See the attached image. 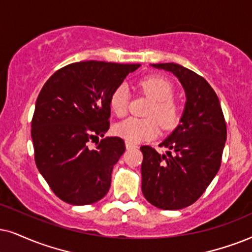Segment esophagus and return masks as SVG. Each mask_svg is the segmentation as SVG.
Listing matches in <instances>:
<instances>
[{
  "label": "esophagus",
  "instance_id": "esophagus-1",
  "mask_svg": "<svg viewBox=\"0 0 252 252\" xmlns=\"http://www.w3.org/2000/svg\"><path fill=\"white\" fill-rule=\"evenodd\" d=\"M126 150H131V149H136L137 145L132 144V143H130V142H126Z\"/></svg>",
  "mask_w": 252,
  "mask_h": 252
}]
</instances>
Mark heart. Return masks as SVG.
I'll return each instance as SVG.
<instances>
[{
  "label": "heart",
  "mask_w": 252,
  "mask_h": 252,
  "mask_svg": "<svg viewBox=\"0 0 252 252\" xmlns=\"http://www.w3.org/2000/svg\"><path fill=\"white\" fill-rule=\"evenodd\" d=\"M138 87L154 102L149 108L148 119H128L117 123L114 132L126 142L137 144L143 141L155 138L160 132V123L164 129L170 130L179 123L180 107L173 98L174 88L167 79L158 75H149L138 82ZM130 94L126 85H120L114 89L109 97V106L116 116L123 117L129 109ZM159 122L158 123V121Z\"/></svg>",
  "instance_id": "b5f03b06"
}]
</instances>
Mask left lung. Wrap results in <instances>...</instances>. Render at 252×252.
Returning <instances> with one entry per match:
<instances>
[{
  "label": "left lung",
  "instance_id": "left-lung-1",
  "mask_svg": "<svg viewBox=\"0 0 252 252\" xmlns=\"http://www.w3.org/2000/svg\"><path fill=\"white\" fill-rule=\"evenodd\" d=\"M152 66L179 79L186 104L180 124L160 144L166 154L141 146L142 192L157 208L177 211L195 202L219 172L227 126L218 95L202 76L174 63Z\"/></svg>",
  "mask_w": 252,
  "mask_h": 252
}]
</instances>
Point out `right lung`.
Here are the masks:
<instances>
[{
  "instance_id": "right-lung-1",
  "label": "right lung",
  "mask_w": 252,
  "mask_h": 252,
  "mask_svg": "<svg viewBox=\"0 0 252 252\" xmlns=\"http://www.w3.org/2000/svg\"><path fill=\"white\" fill-rule=\"evenodd\" d=\"M139 63H73L50 76L31 122L34 161L51 189L71 205H91L108 193L126 144L120 137L89 142L109 129L110 94ZM94 142V141H93Z\"/></svg>"
}]
</instances>
